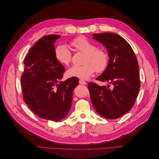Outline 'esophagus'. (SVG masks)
<instances>
[{
  "instance_id": "1",
  "label": "esophagus",
  "mask_w": 159,
  "mask_h": 159,
  "mask_svg": "<svg viewBox=\"0 0 159 159\" xmlns=\"http://www.w3.org/2000/svg\"><path fill=\"white\" fill-rule=\"evenodd\" d=\"M79 82H80V84H82V85H86L87 84V83L84 80H80Z\"/></svg>"
}]
</instances>
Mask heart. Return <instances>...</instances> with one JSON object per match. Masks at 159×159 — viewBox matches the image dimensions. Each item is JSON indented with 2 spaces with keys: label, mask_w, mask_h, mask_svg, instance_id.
I'll return each instance as SVG.
<instances>
[{
  "label": "heart",
  "mask_w": 159,
  "mask_h": 159,
  "mask_svg": "<svg viewBox=\"0 0 159 159\" xmlns=\"http://www.w3.org/2000/svg\"><path fill=\"white\" fill-rule=\"evenodd\" d=\"M71 46L74 50L85 53L84 64L74 65L66 70L68 77L87 80L95 70L102 72L106 69L109 63V56L106 52L97 48L96 45L87 37L81 36L74 39ZM55 57L61 65H69L71 61L72 54L70 49L65 44H59L55 48Z\"/></svg>",
  "instance_id": "obj_1"
}]
</instances>
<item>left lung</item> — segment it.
Listing matches in <instances>:
<instances>
[{"label":"left lung","instance_id":"1","mask_svg":"<svg viewBox=\"0 0 159 159\" xmlns=\"http://www.w3.org/2000/svg\"><path fill=\"white\" fill-rule=\"evenodd\" d=\"M93 39L107 50V66L96 80L109 84L100 86L89 83L90 100L100 116L116 119L132 109L139 94L140 82L137 59L129 44L116 34H94Z\"/></svg>","mask_w":159,"mask_h":159}]
</instances>
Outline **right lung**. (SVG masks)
Wrapping results in <instances>:
<instances>
[{
  "label": "right lung",
  "instance_id": "1",
  "mask_svg": "<svg viewBox=\"0 0 159 159\" xmlns=\"http://www.w3.org/2000/svg\"><path fill=\"white\" fill-rule=\"evenodd\" d=\"M60 37L48 35L35 43L25 59L21 76L26 105L40 118L55 122L63 119L69 112L73 90L79 83L77 78L60 81L65 69L54 54V43Z\"/></svg>",
  "mask_w": 159,
  "mask_h": 159
}]
</instances>
